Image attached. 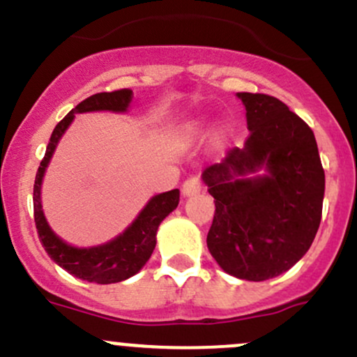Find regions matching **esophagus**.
Wrapping results in <instances>:
<instances>
[{
    "instance_id": "1",
    "label": "esophagus",
    "mask_w": 357,
    "mask_h": 357,
    "mask_svg": "<svg viewBox=\"0 0 357 357\" xmlns=\"http://www.w3.org/2000/svg\"><path fill=\"white\" fill-rule=\"evenodd\" d=\"M202 188H203L202 178L197 174H193V176H190L185 183H183V195L190 197V195H195V193H198V191H202Z\"/></svg>"
}]
</instances>
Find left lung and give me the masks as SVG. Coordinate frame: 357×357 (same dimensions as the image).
Listing matches in <instances>:
<instances>
[{
    "mask_svg": "<svg viewBox=\"0 0 357 357\" xmlns=\"http://www.w3.org/2000/svg\"><path fill=\"white\" fill-rule=\"evenodd\" d=\"M245 107V147L230 149L203 171L215 198L206 236L225 273L248 281L280 276L310 249L320 218L325 172L312 128L278 98L237 93ZM266 167L256 180L237 175Z\"/></svg>",
    "mask_w": 357,
    "mask_h": 357,
    "instance_id": "left-lung-1",
    "label": "left lung"
}]
</instances>
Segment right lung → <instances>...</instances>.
Here are the masks:
<instances>
[{
    "label": "right lung",
    "mask_w": 357,
    "mask_h": 357,
    "mask_svg": "<svg viewBox=\"0 0 357 357\" xmlns=\"http://www.w3.org/2000/svg\"><path fill=\"white\" fill-rule=\"evenodd\" d=\"M132 100V89H116L109 93H96L81 101L73 108L54 128L50 142L47 146L45 155L38 166L33 185V217L37 225L38 238L44 245L47 254L57 262L61 268L89 283L109 284L127 280L140 271L151 257L155 248V232L159 223L178 206L179 190H171L166 193L155 195L147 203L146 208L140 211L137 220L125 230L121 236L112 242L98 248L77 249L62 242L47 225L40 203V185L47 164L54 154L59 139L69 127L74 119V113L98 112V109H112V112H125Z\"/></svg>",
    "instance_id": "obj_1"
}]
</instances>
